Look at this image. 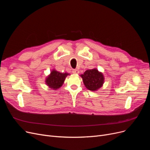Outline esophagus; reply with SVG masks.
<instances>
[{
	"mask_svg": "<svg viewBox=\"0 0 150 150\" xmlns=\"http://www.w3.org/2000/svg\"><path fill=\"white\" fill-rule=\"evenodd\" d=\"M72 72H73V74H78V73H79V70H77V69H73L72 70Z\"/></svg>",
	"mask_w": 150,
	"mask_h": 150,
	"instance_id": "obj_1",
	"label": "esophagus"
}]
</instances>
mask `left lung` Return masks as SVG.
Instances as JSON below:
<instances>
[{"label":"left lung","instance_id":"1","mask_svg":"<svg viewBox=\"0 0 150 150\" xmlns=\"http://www.w3.org/2000/svg\"><path fill=\"white\" fill-rule=\"evenodd\" d=\"M81 76L86 88L92 91L98 90L104 83V76L97 69L86 70Z\"/></svg>","mask_w":150,"mask_h":150}]
</instances>
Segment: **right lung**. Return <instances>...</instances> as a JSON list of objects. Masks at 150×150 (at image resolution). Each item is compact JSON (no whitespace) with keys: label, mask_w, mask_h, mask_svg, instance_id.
Here are the masks:
<instances>
[{"label":"right lung","mask_w":150,"mask_h":150,"mask_svg":"<svg viewBox=\"0 0 150 150\" xmlns=\"http://www.w3.org/2000/svg\"><path fill=\"white\" fill-rule=\"evenodd\" d=\"M67 73H61L58 71L53 70L50 74L46 78V84L51 89L56 90L61 87L64 83L66 77L69 75Z\"/></svg>","instance_id":"obj_1"}]
</instances>
